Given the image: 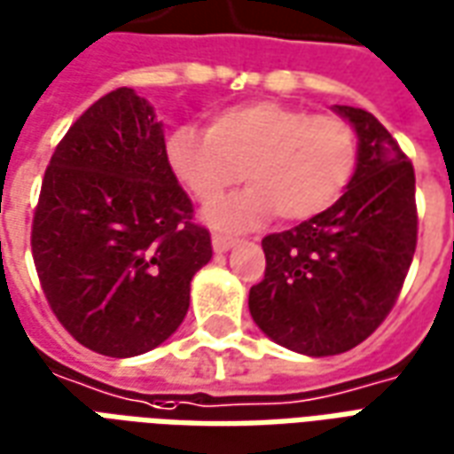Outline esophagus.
<instances>
[{"label": "esophagus", "mask_w": 454, "mask_h": 454, "mask_svg": "<svg viewBox=\"0 0 454 454\" xmlns=\"http://www.w3.org/2000/svg\"><path fill=\"white\" fill-rule=\"evenodd\" d=\"M211 246H214L216 253H226V250H231V247L236 246V238L226 236V233H214V236H211Z\"/></svg>", "instance_id": "esophagus-1"}]
</instances>
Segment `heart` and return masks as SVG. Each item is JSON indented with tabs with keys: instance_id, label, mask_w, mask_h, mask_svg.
<instances>
[{
	"instance_id": "1",
	"label": "heart",
	"mask_w": 454,
	"mask_h": 454,
	"mask_svg": "<svg viewBox=\"0 0 454 454\" xmlns=\"http://www.w3.org/2000/svg\"><path fill=\"white\" fill-rule=\"evenodd\" d=\"M172 179L201 207H211L240 179L250 187L208 211L221 228H250L277 214L301 223L340 199L357 165V138L338 114L257 99L218 109L208 130L179 126L165 140Z\"/></svg>"
}]
</instances>
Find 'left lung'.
Wrapping results in <instances>:
<instances>
[{
	"label": "left lung",
	"mask_w": 454,
	"mask_h": 454,
	"mask_svg": "<svg viewBox=\"0 0 454 454\" xmlns=\"http://www.w3.org/2000/svg\"><path fill=\"white\" fill-rule=\"evenodd\" d=\"M357 133V168L333 207L262 238L265 279L247 306L289 350L325 357L370 338L396 304L419 240L416 175L364 109L333 106Z\"/></svg>",
	"instance_id": "1"
}]
</instances>
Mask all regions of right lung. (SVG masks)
<instances>
[{
    "label": "right lung",
    "mask_w": 454,
    "mask_h": 454,
    "mask_svg": "<svg viewBox=\"0 0 454 454\" xmlns=\"http://www.w3.org/2000/svg\"><path fill=\"white\" fill-rule=\"evenodd\" d=\"M31 253L58 321L99 355H143L184 321L211 236L169 175L162 123L133 90L104 94L58 143Z\"/></svg>",
    "instance_id": "right-lung-1"
}]
</instances>
